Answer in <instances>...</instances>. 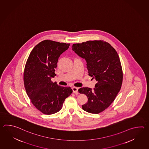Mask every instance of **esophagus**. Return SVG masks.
<instances>
[{"mask_svg": "<svg viewBox=\"0 0 149 149\" xmlns=\"http://www.w3.org/2000/svg\"><path fill=\"white\" fill-rule=\"evenodd\" d=\"M78 88L76 87H73L72 88V90H73V93H75V94H78Z\"/></svg>", "mask_w": 149, "mask_h": 149, "instance_id": "1", "label": "esophagus"}]
</instances>
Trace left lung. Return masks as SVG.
I'll use <instances>...</instances> for the list:
<instances>
[{
    "mask_svg": "<svg viewBox=\"0 0 149 149\" xmlns=\"http://www.w3.org/2000/svg\"><path fill=\"white\" fill-rule=\"evenodd\" d=\"M72 50L86 61L88 75L97 81L93 90L88 87L79 89L88 101L82 106L86 112H102L114 101L120 90L123 73L118 55L109 43L103 40L88 41L73 44Z\"/></svg>",
    "mask_w": 149,
    "mask_h": 149,
    "instance_id": "1",
    "label": "left lung"
}]
</instances>
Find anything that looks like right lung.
Instances as JSON below:
<instances>
[{"label":"right lung","instance_id":"right-lung-1","mask_svg":"<svg viewBox=\"0 0 149 149\" xmlns=\"http://www.w3.org/2000/svg\"><path fill=\"white\" fill-rule=\"evenodd\" d=\"M70 45L43 40L34 47L27 58L23 74L25 88L34 106L44 114L60 111L66 98L73 92L70 87L52 81V77L56 76L58 58Z\"/></svg>","mask_w":149,"mask_h":149}]
</instances>
